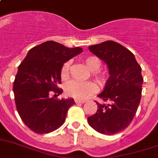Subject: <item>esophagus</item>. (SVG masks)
Masks as SVG:
<instances>
[{
	"label": "esophagus",
	"instance_id": "esophagus-1",
	"mask_svg": "<svg viewBox=\"0 0 158 158\" xmlns=\"http://www.w3.org/2000/svg\"><path fill=\"white\" fill-rule=\"evenodd\" d=\"M74 102H75V103H77V104H79V103L83 104V103H85V101H84V100H78V99H75V100H74Z\"/></svg>",
	"mask_w": 158,
	"mask_h": 158
}]
</instances>
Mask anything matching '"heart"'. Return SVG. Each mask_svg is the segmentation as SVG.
Instances as JSON below:
<instances>
[{"instance_id": "1", "label": "heart", "mask_w": 158, "mask_h": 158, "mask_svg": "<svg viewBox=\"0 0 158 158\" xmlns=\"http://www.w3.org/2000/svg\"><path fill=\"white\" fill-rule=\"evenodd\" d=\"M84 62L90 71H92V76L101 85H104L107 82V73L102 71L99 69L102 66V61L96 56H88L84 58ZM70 65L69 60L63 64L60 69V77L63 81L67 80L69 77ZM98 87L93 81L78 82L76 81L68 82L64 88L65 94L69 97L78 100H84L95 94Z\"/></svg>"}]
</instances>
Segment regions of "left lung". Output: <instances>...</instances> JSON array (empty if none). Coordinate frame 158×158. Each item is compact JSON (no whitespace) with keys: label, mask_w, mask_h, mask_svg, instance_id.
Instances as JSON below:
<instances>
[{"label":"left lung","mask_w":158,"mask_h":158,"mask_svg":"<svg viewBox=\"0 0 158 158\" xmlns=\"http://www.w3.org/2000/svg\"><path fill=\"white\" fill-rule=\"evenodd\" d=\"M89 48L106 63L110 77L98 96L106 103L96 102L98 111L88 122L98 133L113 135L126 129L137 113L142 91L141 68L131 51L113 40Z\"/></svg>","instance_id":"left-lung-1"}]
</instances>
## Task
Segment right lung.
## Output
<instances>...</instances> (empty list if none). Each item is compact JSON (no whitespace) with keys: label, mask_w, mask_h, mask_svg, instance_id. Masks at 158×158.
Instances as JSON below:
<instances>
[{"label":"right lung","mask_w":158,"mask_h":158,"mask_svg":"<svg viewBox=\"0 0 158 158\" xmlns=\"http://www.w3.org/2000/svg\"><path fill=\"white\" fill-rule=\"evenodd\" d=\"M81 52L80 47L67 48L48 40L31 48L18 66L13 82L16 107L23 122L34 133H51L64 124L74 100H58L49 94L62 93L57 87L60 69Z\"/></svg>","instance_id":"right-lung-1"}]
</instances>
